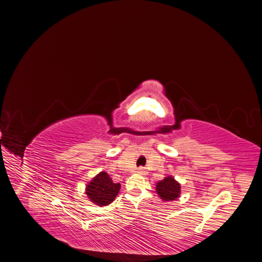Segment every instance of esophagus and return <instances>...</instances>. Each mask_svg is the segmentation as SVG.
<instances>
[{"label": "esophagus", "instance_id": "esophagus-1", "mask_svg": "<svg viewBox=\"0 0 262 262\" xmlns=\"http://www.w3.org/2000/svg\"><path fill=\"white\" fill-rule=\"evenodd\" d=\"M138 173H140V175H146V169L144 167H139L138 170H137Z\"/></svg>", "mask_w": 262, "mask_h": 262}]
</instances>
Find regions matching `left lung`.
Instances as JSON below:
<instances>
[{
  "label": "left lung",
  "instance_id": "left-lung-1",
  "mask_svg": "<svg viewBox=\"0 0 262 262\" xmlns=\"http://www.w3.org/2000/svg\"><path fill=\"white\" fill-rule=\"evenodd\" d=\"M156 192L164 201H173L180 196V184L172 176L165 177L156 184Z\"/></svg>",
  "mask_w": 262,
  "mask_h": 262
}]
</instances>
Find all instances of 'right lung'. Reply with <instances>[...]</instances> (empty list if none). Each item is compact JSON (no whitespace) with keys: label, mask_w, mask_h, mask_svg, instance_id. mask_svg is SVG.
Here are the masks:
<instances>
[{"label":"right lung","mask_w":262,"mask_h":262,"mask_svg":"<svg viewBox=\"0 0 262 262\" xmlns=\"http://www.w3.org/2000/svg\"><path fill=\"white\" fill-rule=\"evenodd\" d=\"M120 187V184L113 182L106 171H100L86 186L85 193L92 202L99 207H105L115 200Z\"/></svg>","instance_id":"right-lung-1"}]
</instances>
